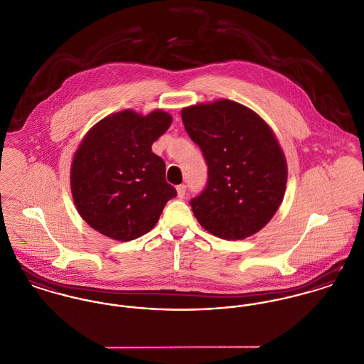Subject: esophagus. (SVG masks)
<instances>
[{
	"mask_svg": "<svg viewBox=\"0 0 364 364\" xmlns=\"http://www.w3.org/2000/svg\"><path fill=\"white\" fill-rule=\"evenodd\" d=\"M177 196L180 198V199H183L184 196H186V190H187V187L184 186V184H181V186H177Z\"/></svg>",
	"mask_w": 364,
	"mask_h": 364,
	"instance_id": "1",
	"label": "esophagus"
}]
</instances>
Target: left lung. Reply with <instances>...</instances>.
<instances>
[{
	"instance_id": "1",
	"label": "left lung",
	"mask_w": 364,
	"mask_h": 364,
	"mask_svg": "<svg viewBox=\"0 0 364 364\" xmlns=\"http://www.w3.org/2000/svg\"><path fill=\"white\" fill-rule=\"evenodd\" d=\"M208 164V184L191 199L199 224L223 240H244L272 220L287 187V159L270 126L230 100L181 109Z\"/></svg>"
}]
</instances>
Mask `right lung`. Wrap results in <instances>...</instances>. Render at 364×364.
<instances>
[{"label":"right lung","mask_w":364,"mask_h":364,"mask_svg":"<svg viewBox=\"0 0 364 364\" xmlns=\"http://www.w3.org/2000/svg\"><path fill=\"white\" fill-rule=\"evenodd\" d=\"M171 124L155 109L112 113L95 123L75 152L70 168L73 202L84 222L114 241H132L158 223L168 199L166 166L152 144Z\"/></svg>","instance_id":"add662e5"}]
</instances>
